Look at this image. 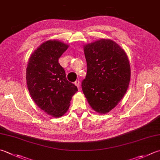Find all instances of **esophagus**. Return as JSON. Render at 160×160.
<instances>
[{
  "instance_id": "obj_1",
  "label": "esophagus",
  "mask_w": 160,
  "mask_h": 160,
  "mask_svg": "<svg viewBox=\"0 0 160 160\" xmlns=\"http://www.w3.org/2000/svg\"><path fill=\"white\" fill-rule=\"evenodd\" d=\"M74 84H75V85H76V86H77L78 89H79V88H80V81H79V80L75 81V82H74Z\"/></svg>"
}]
</instances>
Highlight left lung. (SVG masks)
<instances>
[{
  "label": "left lung",
  "mask_w": 160,
  "mask_h": 160,
  "mask_svg": "<svg viewBox=\"0 0 160 160\" xmlns=\"http://www.w3.org/2000/svg\"><path fill=\"white\" fill-rule=\"evenodd\" d=\"M87 74L81 84L90 106L100 114L109 112L124 97L131 70L124 49L110 39L83 46Z\"/></svg>",
  "instance_id": "left-lung-1"
}]
</instances>
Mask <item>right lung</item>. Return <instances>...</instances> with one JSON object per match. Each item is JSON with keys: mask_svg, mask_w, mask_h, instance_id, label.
Listing matches in <instances>:
<instances>
[{"mask_svg": "<svg viewBox=\"0 0 160 160\" xmlns=\"http://www.w3.org/2000/svg\"><path fill=\"white\" fill-rule=\"evenodd\" d=\"M68 44L49 40L40 44L30 56L26 68V83L32 100L48 115L59 118L67 112L78 90L66 79L58 59Z\"/></svg>", "mask_w": 160, "mask_h": 160, "instance_id": "1", "label": "right lung"}]
</instances>
